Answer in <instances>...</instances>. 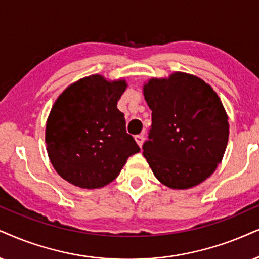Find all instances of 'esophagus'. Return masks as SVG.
Returning <instances> with one entry per match:
<instances>
[{
	"mask_svg": "<svg viewBox=\"0 0 259 259\" xmlns=\"http://www.w3.org/2000/svg\"><path fill=\"white\" fill-rule=\"evenodd\" d=\"M135 141H136V143H137V145H139V147L141 148V147H142V145H143V141H145V136H143V134L136 135L135 136Z\"/></svg>",
	"mask_w": 259,
	"mask_h": 259,
	"instance_id": "34e87169",
	"label": "esophagus"
}]
</instances>
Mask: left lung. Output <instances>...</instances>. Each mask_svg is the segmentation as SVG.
I'll list each match as a JSON object with an SVG mask.
<instances>
[{
	"mask_svg": "<svg viewBox=\"0 0 259 259\" xmlns=\"http://www.w3.org/2000/svg\"><path fill=\"white\" fill-rule=\"evenodd\" d=\"M143 96L152 110L143 155L156 179L169 189L201 184L222 161L228 116L217 92L196 75L176 71L150 77Z\"/></svg>",
	"mask_w": 259,
	"mask_h": 259,
	"instance_id": "8db88e82",
	"label": "left lung"
}]
</instances>
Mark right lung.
Wrapping results in <instances>:
<instances>
[{"label":"right lung","mask_w":259,"mask_h":259,"mask_svg":"<svg viewBox=\"0 0 259 259\" xmlns=\"http://www.w3.org/2000/svg\"><path fill=\"white\" fill-rule=\"evenodd\" d=\"M126 87L124 78L93 74L69 84L55 101L45 143L51 165L64 181L81 189L103 188L140 152L117 109Z\"/></svg>","instance_id":"right-lung-1"}]
</instances>
